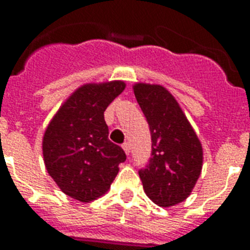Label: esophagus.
<instances>
[{"mask_svg":"<svg viewBox=\"0 0 250 250\" xmlns=\"http://www.w3.org/2000/svg\"><path fill=\"white\" fill-rule=\"evenodd\" d=\"M122 148H123V150H125V153L128 156L129 152H131V148H129V144L128 143H125V144L122 145Z\"/></svg>","mask_w":250,"mask_h":250,"instance_id":"esophagus-1","label":"esophagus"}]
</instances>
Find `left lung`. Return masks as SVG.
Masks as SVG:
<instances>
[{
	"label": "left lung",
	"instance_id": "obj_1",
	"mask_svg": "<svg viewBox=\"0 0 250 250\" xmlns=\"http://www.w3.org/2000/svg\"><path fill=\"white\" fill-rule=\"evenodd\" d=\"M133 93L152 135V158L139 171L144 192L161 208L178 205L192 193L201 174V141L165 86L136 83Z\"/></svg>",
	"mask_w": 250,
	"mask_h": 250
}]
</instances>
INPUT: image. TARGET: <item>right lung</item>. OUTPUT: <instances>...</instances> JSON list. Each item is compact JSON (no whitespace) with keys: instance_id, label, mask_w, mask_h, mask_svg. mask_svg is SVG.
I'll use <instances>...</instances> for the list:
<instances>
[{"instance_id":"add662e5","label":"right lung","mask_w":250,"mask_h":250,"mask_svg":"<svg viewBox=\"0 0 250 250\" xmlns=\"http://www.w3.org/2000/svg\"><path fill=\"white\" fill-rule=\"evenodd\" d=\"M122 80L79 86L61 105L42 137L48 174L64 194L90 202L110 189L125 153L109 140L104 111L125 90Z\"/></svg>"}]
</instances>
